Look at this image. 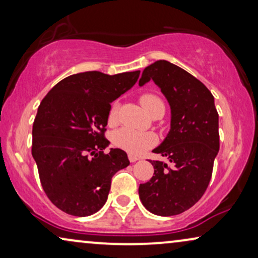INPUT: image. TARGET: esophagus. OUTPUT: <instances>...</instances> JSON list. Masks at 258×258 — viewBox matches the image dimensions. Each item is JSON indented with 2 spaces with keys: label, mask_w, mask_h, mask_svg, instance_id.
Instances as JSON below:
<instances>
[{
  "label": "esophagus",
  "mask_w": 258,
  "mask_h": 258,
  "mask_svg": "<svg viewBox=\"0 0 258 258\" xmlns=\"http://www.w3.org/2000/svg\"><path fill=\"white\" fill-rule=\"evenodd\" d=\"M128 158H129V161L132 162V163H134V162H136V161L140 160L139 156H136V155H133V154H129L128 155Z\"/></svg>",
  "instance_id": "34e87169"
}]
</instances>
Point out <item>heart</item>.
<instances>
[{
    "label": "heart",
    "mask_w": 258,
    "mask_h": 258,
    "mask_svg": "<svg viewBox=\"0 0 258 258\" xmlns=\"http://www.w3.org/2000/svg\"><path fill=\"white\" fill-rule=\"evenodd\" d=\"M140 102L148 114H150L154 109L158 107H164L163 101L154 94H143L140 97ZM118 107V101L112 103L110 111H109V119L110 121H114L116 116H117ZM112 141H114L115 146H117L118 148H122V149L129 151V153L140 154L147 150L148 148L153 147L156 143V137L151 133H141L129 128H121L117 132H115L114 136H112Z\"/></svg>",
    "instance_id": "heart-1"
}]
</instances>
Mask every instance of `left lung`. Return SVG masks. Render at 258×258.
<instances>
[{"mask_svg":"<svg viewBox=\"0 0 258 258\" xmlns=\"http://www.w3.org/2000/svg\"><path fill=\"white\" fill-rule=\"evenodd\" d=\"M153 80L169 102L170 132L153 150L169 160L150 161L154 176L140 184V200L158 216L184 213L209 185L220 150L218 114L210 90L184 69L160 59L143 70L140 87Z\"/></svg>","mask_w":258,"mask_h":258,"instance_id":"left-lung-1","label":"left lung"}]
</instances>
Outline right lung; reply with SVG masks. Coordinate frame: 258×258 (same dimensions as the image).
<instances>
[{
	"mask_svg": "<svg viewBox=\"0 0 258 258\" xmlns=\"http://www.w3.org/2000/svg\"><path fill=\"white\" fill-rule=\"evenodd\" d=\"M140 70L107 75L86 72L56 84L42 100L33 125L31 154L51 203L73 216L97 213L111 178L129 160L104 137L110 103L137 82Z\"/></svg>",
	"mask_w": 258,
	"mask_h": 258,
	"instance_id": "add662e5",
	"label": "right lung"
}]
</instances>
